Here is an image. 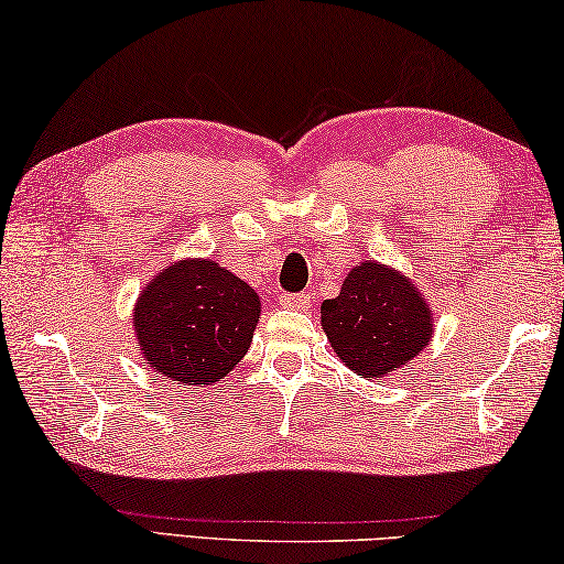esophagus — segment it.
Masks as SVG:
<instances>
[{"label":"esophagus","mask_w":564,"mask_h":564,"mask_svg":"<svg viewBox=\"0 0 564 564\" xmlns=\"http://www.w3.org/2000/svg\"><path fill=\"white\" fill-rule=\"evenodd\" d=\"M280 304L284 310H307L310 297L307 294H280Z\"/></svg>","instance_id":"esophagus-1"}]
</instances>
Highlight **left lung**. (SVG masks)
<instances>
[{
    "mask_svg": "<svg viewBox=\"0 0 564 564\" xmlns=\"http://www.w3.org/2000/svg\"><path fill=\"white\" fill-rule=\"evenodd\" d=\"M319 315L335 355L369 380L408 367L435 335L432 307L417 284L377 260L355 264Z\"/></svg>",
    "mask_w": 564,
    "mask_h": 564,
    "instance_id": "1",
    "label": "left lung"
}]
</instances>
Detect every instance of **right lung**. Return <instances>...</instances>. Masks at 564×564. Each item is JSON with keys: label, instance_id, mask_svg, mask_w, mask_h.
Segmentation results:
<instances>
[{"label": "right lung", "instance_id": "1", "mask_svg": "<svg viewBox=\"0 0 564 564\" xmlns=\"http://www.w3.org/2000/svg\"><path fill=\"white\" fill-rule=\"evenodd\" d=\"M262 302L205 257H182L147 282L132 310L144 365L187 387L221 382L252 345Z\"/></svg>", "mask_w": 564, "mask_h": 564}]
</instances>
